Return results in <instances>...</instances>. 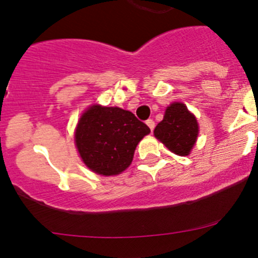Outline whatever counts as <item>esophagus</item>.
Segmentation results:
<instances>
[{
	"label": "esophagus",
	"mask_w": 258,
	"mask_h": 258,
	"mask_svg": "<svg viewBox=\"0 0 258 258\" xmlns=\"http://www.w3.org/2000/svg\"><path fill=\"white\" fill-rule=\"evenodd\" d=\"M146 123H147V126L150 127L151 131H153V130H155V121H153V119H147V121H146Z\"/></svg>",
	"instance_id": "34e87169"
}]
</instances>
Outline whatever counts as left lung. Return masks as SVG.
Returning a JSON list of instances; mask_svg holds the SVG:
<instances>
[{
	"label": "left lung",
	"mask_w": 258,
	"mask_h": 258,
	"mask_svg": "<svg viewBox=\"0 0 258 258\" xmlns=\"http://www.w3.org/2000/svg\"><path fill=\"white\" fill-rule=\"evenodd\" d=\"M153 134L173 153L187 156L197 140L199 123L183 103L175 102L166 108L163 119Z\"/></svg>",
	"instance_id": "8db88e82"
}]
</instances>
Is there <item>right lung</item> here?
I'll list each match as a JSON object with an SVG mask.
<instances>
[{
	"mask_svg": "<svg viewBox=\"0 0 258 258\" xmlns=\"http://www.w3.org/2000/svg\"><path fill=\"white\" fill-rule=\"evenodd\" d=\"M150 131L130 111L95 105L81 116L75 141L88 168L112 176L131 165L136 146Z\"/></svg>",
	"mask_w": 258,
	"mask_h": 258,
	"instance_id": "1",
	"label": "right lung"
}]
</instances>
